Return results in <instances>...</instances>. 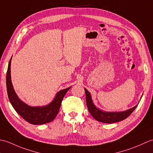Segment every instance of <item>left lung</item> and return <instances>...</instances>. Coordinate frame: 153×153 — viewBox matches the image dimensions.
Wrapping results in <instances>:
<instances>
[{
	"label": "left lung",
	"mask_w": 153,
	"mask_h": 153,
	"mask_svg": "<svg viewBox=\"0 0 153 153\" xmlns=\"http://www.w3.org/2000/svg\"><path fill=\"white\" fill-rule=\"evenodd\" d=\"M84 89H85L86 95V103L89 111L94 118L100 122L111 123L122 121V120L128 118L134 111V110L138 105H137L133 108L123 112H104L102 110L97 108L95 105L93 104L90 93L85 88Z\"/></svg>",
	"instance_id": "obj_1"
}]
</instances>
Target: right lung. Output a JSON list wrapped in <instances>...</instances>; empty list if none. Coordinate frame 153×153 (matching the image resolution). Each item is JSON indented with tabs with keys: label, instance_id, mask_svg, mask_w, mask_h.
<instances>
[{
	"label": "right lung",
	"instance_id": "right-lung-1",
	"mask_svg": "<svg viewBox=\"0 0 153 153\" xmlns=\"http://www.w3.org/2000/svg\"><path fill=\"white\" fill-rule=\"evenodd\" d=\"M11 60L12 58L9 61L6 73V88L8 99L13 108L25 121L31 124L41 125L53 121L59 112L64 97L71 87L58 91L53 101L48 105L44 106H29L18 98L13 87L10 75Z\"/></svg>",
	"mask_w": 153,
	"mask_h": 153
}]
</instances>
